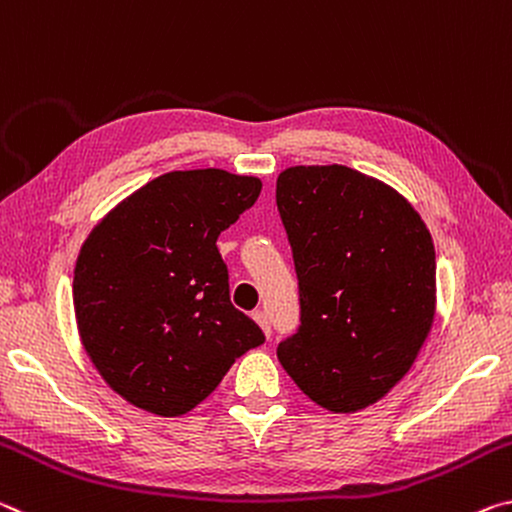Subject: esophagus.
<instances>
[{
  "label": "esophagus",
  "mask_w": 512,
  "mask_h": 512,
  "mask_svg": "<svg viewBox=\"0 0 512 512\" xmlns=\"http://www.w3.org/2000/svg\"><path fill=\"white\" fill-rule=\"evenodd\" d=\"M256 320V324L261 326L263 329V333L267 335V338H270L272 335V326H270V317H267V313L265 311H254V315H251Z\"/></svg>",
  "instance_id": "obj_1"
}]
</instances>
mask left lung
<instances>
[{
	"instance_id": "8db88e82",
	"label": "left lung",
	"mask_w": 512,
	"mask_h": 512,
	"mask_svg": "<svg viewBox=\"0 0 512 512\" xmlns=\"http://www.w3.org/2000/svg\"><path fill=\"white\" fill-rule=\"evenodd\" d=\"M299 279V329L276 349L315 404L354 413L413 367L435 315V249L420 213L345 165L276 179Z\"/></svg>"
}]
</instances>
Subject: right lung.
<instances>
[{
  "label": "right lung",
  "instance_id": "1",
  "mask_svg": "<svg viewBox=\"0 0 512 512\" xmlns=\"http://www.w3.org/2000/svg\"><path fill=\"white\" fill-rule=\"evenodd\" d=\"M263 183L224 170L167 172L120 201L79 251L74 313L117 395L161 417L195 408L265 335L229 297L217 236Z\"/></svg>",
  "mask_w": 512,
  "mask_h": 512
}]
</instances>
